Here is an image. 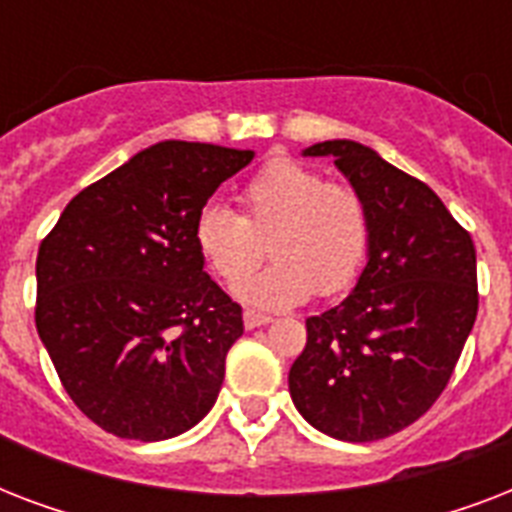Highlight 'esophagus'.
<instances>
[{
  "label": "esophagus",
  "instance_id": "obj_1",
  "mask_svg": "<svg viewBox=\"0 0 512 512\" xmlns=\"http://www.w3.org/2000/svg\"><path fill=\"white\" fill-rule=\"evenodd\" d=\"M271 316H265V313H257V311H244V327L247 329H257V327H265V324H271Z\"/></svg>",
  "mask_w": 512,
  "mask_h": 512
}]
</instances>
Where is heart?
<instances>
[{
	"instance_id": "1",
	"label": "heart",
	"mask_w": 512,
	"mask_h": 512,
	"mask_svg": "<svg viewBox=\"0 0 512 512\" xmlns=\"http://www.w3.org/2000/svg\"><path fill=\"white\" fill-rule=\"evenodd\" d=\"M241 215L207 204L193 220L201 260L225 284H236L264 254L274 260L247 282L239 297L257 308H292L319 289L340 295L361 276L372 244V220L350 185L327 183L321 172L276 156L239 193Z\"/></svg>"
}]
</instances>
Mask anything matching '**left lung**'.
Wrapping results in <instances>:
<instances>
[{"label": "left lung", "instance_id": "8db88e82", "mask_svg": "<svg viewBox=\"0 0 512 512\" xmlns=\"http://www.w3.org/2000/svg\"><path fill=\"white\" fill-rule=\"evenodd\" d=\"M372 220L369 260L340 305L305 321L289 396L350 444L388 438L444 393L478 313L476 247L444 201L356 140H324Z\"/></svg>", "mask_w": 512, "mask_h": 512}]
</instances>
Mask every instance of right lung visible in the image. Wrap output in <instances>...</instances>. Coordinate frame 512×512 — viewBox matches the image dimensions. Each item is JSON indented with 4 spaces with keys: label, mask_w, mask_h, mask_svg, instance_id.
<instances>
[{
    "label": "right lung",
    "mask_w": 512,
    "mask_h": 512,
    "mask_svg": "<svg viewBox=\"0 0 512 512\" xmlns=\"http://www.w3.org/2000/svg\"><path fill=\"white\" fill-rule=\"evenodd\" d=\"M255 151L164 140L68 201L36 255V332L95 425L132 441L215 406L241 305L204 271L193 220Z\"/></svg>",
    "instance_id": "obj_1"
}]
</instances>
